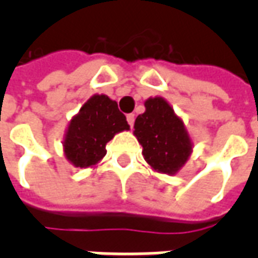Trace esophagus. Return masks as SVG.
Listing matches in <instances>:
<instances>
[{"label":"esophagus","instance_id":"34e87169","mask_svg":"<svg viewBox=\"0 0 258 258\" xmlns=\"http://www.w3.org/2000/svg\"><path fill=\"white\" fill-rule=\"evenodd\" d=\"M127 121L128 124L133 127L134 125V121H135V114H127Z\"/></svg>","mask_w":258,"mask_h":258}]
</instances>
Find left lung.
Masks as SVG:
<instances>
[{
    "label": "left lung",
    "mask_w": 258,
    "mask_h": 258,
    "mask_svg": "<svg viewBox=\"0 0 258 258\" xmlns=\"http://www.w3.org/2000/svg\"><path fill=\"white\" fill-rule=\"evenodd\" d=\"M134 135L142 145V155L155 171L175 174L188 162L192 141L184 121L162 96L145 101V112L134 124Z\"/></svg>",
    "instance_id": "8db88e82"
}]
</instances>
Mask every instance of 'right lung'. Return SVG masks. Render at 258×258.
<instances>
[{
    "label": "right lung",
    "instance_id": "obj_1",
    "mask_svg": "<svg viewBox=\"0 0 258 258\" xmlns=\"http://www.w3.org/2000/svg\"><path fill=\"white\" fill-rule=\"evenodd\" d=\"M124 130L130 125L117 102L96 94L70 120L63 141L64 156L74 167H94L106 155L107 142Z\"/></svg>",
    "mask_w": 258,
    "mask_h": 258
}]
</instances>
